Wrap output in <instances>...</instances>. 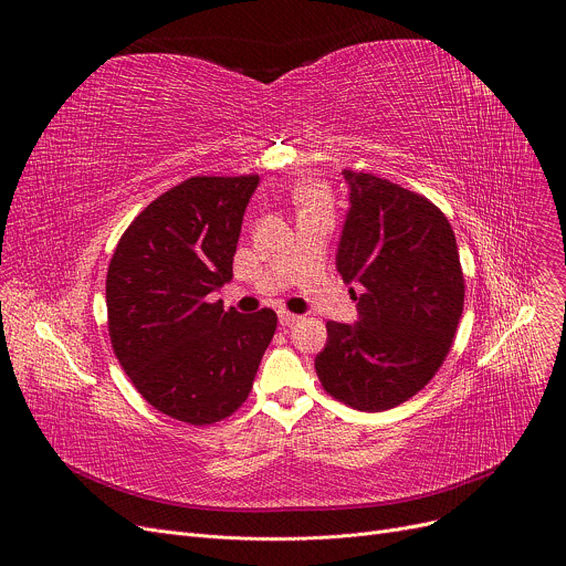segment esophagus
<instances>
[{"label": "esophagus", "mask_w": 566, "mask_h": 566, "mask_svg": "<svg viewBox=\"0 0 566 566\" xmlns=\"http://www.w3.org/2000/svg\"><path fill=\"white\" fill-rule=\"evenodd\" d=\"M277 317H280V325H282V327H291V325H295V322L302 319V315L291 313V311H286V308H282V311L277 313Z\"/></svg>", "instance_id": "esophagus-1"}]
</instances>
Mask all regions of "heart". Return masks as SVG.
I'll use <instances>...</instances> for the list:
<instances>
[{
    "mask_svg": "<svg viewBox=\"0 0 566 566\" xmlns=\"http://www.w3.org/2000/svg\"><path fill=\"white\" fill-rule=\"evenodd\" d=\"M297 199H300L302 208H306V206H329L325 190H319V188H315V186L302 188L300 195H297Z\"/></svg>",
    "mask_w": 566,
    "mask_h": 566,
    "instance_id": "1",
    "label": "heart"
}]
</instances>
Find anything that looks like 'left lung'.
<instances>
[{"label": "left lung", "mask_w": 566, "mask_h": 566, "mask_svg": "<svg viewBox=\"0 0 566 566\" xmlns=\"http://www.w3.org/2000/svg\"><path fill=\"white\" fill-rule=\"evenodd\" d=\"M349 212L336 266L358 282L356 325L327 322L315 371L327 394L360 412L391 410L443 365L463 311V271L448 217L423 195L343 170Z\"/></svg>", "instance_id": "obj_1"}]
</instances>
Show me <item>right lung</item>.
I'll return each mask as SVG.
<instances>
[{"mask_svg": "<svg viewBox=\"0 0 566 566\" xmlns=\"http://www.w3.org/2000/svg\"><path fill=\"white\" fill-rule=\"evenodd\" d=\"M258 175L192 177L123 232L107 271L114 354L151 408L190 426L241 408L277 329L273 308L237 313L208 295L232 258Z\"/></svg>", "mask_w": 566, "mask_h": 566, "instance_id": "obj_1", "label": "right lung"}]
</instances>
